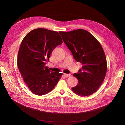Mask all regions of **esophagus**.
Listing matches in <instances>:
<instances>
[{
  "mask_svg": "<svg viewBox=\"0 0 125 125\" xmlns=\"http://www.w3.org/2000/svg\"><path fill=\"white\" fill-rule=\"evenodd\" d=\"M64 75L65 76V77H69V76H70V74H66V73H64Z\"/></svg>",
  "mask_w": 125,
  "mask_h": 125,
  "instance_id": "1",
  "label": "esophagus"
}]
</instances>
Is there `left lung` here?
<instances>
[{
    "label": "left lung",
    "instance_id": "left-lung-1",
    "mask_svg": "<svg viewBox=\"0 0 125 125\" xmlns=\"http://www.w3.org/2000/svg\"><path fill=\"white\" fill-rule=\"evenodd\" d=\"M59 32L74 59L83 65L78 73L73 74L78 84L72 90L80 96L92 94L102 85L107 73L106 56L101 44L83 29Z\"/></svg>",
    "mask_w": 125,
    "mask_h": 125
}]
</instances>
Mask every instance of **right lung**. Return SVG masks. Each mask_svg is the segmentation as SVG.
Masks as SVG:
<instances>
[{
    "label": "right lung",
    "instance_id": "right-lung-1",
    "mask_svg": "<svg viewBox=\"0 0 125 125\" xmlns=\"http://www.w3.org/2000/svg\"><path fill=\"white\" fill-rule=\"evenodd\" d=\"M62 43L58 32L43 28L31 31L21 42L17 66L31 93L38 95L46 94L61 79L62 73L50 71L45 64L54 48Z\"/></svg>",
    "mask_w": 125,
    "mask_h": 125
}]
</instances>
